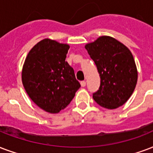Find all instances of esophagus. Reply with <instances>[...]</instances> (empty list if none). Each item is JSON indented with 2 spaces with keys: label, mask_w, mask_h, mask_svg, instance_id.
I'll use <instances>...</instances> for the list:
<instances>
[{
  "label": "esophagus",
  "mask_w": 153,
  "mask_h": 153,
  "mask_svg": "<svg viewBox=\"0 0 153 153\" xmlns=\"http://www.w3.org/2000/svg\"><path fill=\"white\" fill-rule=\"evenodd\" d=\"M80 84H81L82 87H84L85 86H86V82H85V81H82L81 82H80Z\"/></svg>",
  "instance_id": "1"
}]
</instances>
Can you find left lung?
<instances>
[{
  "instance_id": "left-lung-1",
  "label": "left lung",
  "mask_w": 153,
  "mask_h": 153,
  "mask_svg": "<svg viewBox=\"0 0 153 153\" xmlns=\"http://www.w3.org/2000/svg\"><path fill=\"white\" fill-rule=\"evenodd\" d=\"M97 66L100 86L93 99L101 107L115 109L132 95L138 78L136 62L129 49L115 38L102 36L85 45Z\"/></svg>"
}]
</instances>
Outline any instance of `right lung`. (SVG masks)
<instances>
[{
  "label": "right lung",
  "mask_w": 153,
  "mask_h": 153,
  "mask_svg": "<svg viewBox=\"0 0 153 153\" xmlns=\"http://www.w3.org/2000/svg\"><path fill=\"white\" fill-rule=\"evenodd\" d=\"M70 46L48 38L31 49L23 65L22 79L28 95L49 113L66 108L81 85L66 58Z\"/></svg>",
  "instance_id": "1"
}]
</instances>
